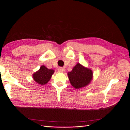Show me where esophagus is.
I'll list each match as a JSON object with an SVG mask.
<instances>
[{"label":"esophagus","mask_w":130,"mask_h":130,"mask_svg":"<svg viewBox=\"0 0 130 130\" xmlns=\"http://www.w3.org/2000/svg\"><path fill=\"white\" fill-rule=\"evenodd\" d=\"M64 68H62V67H60V68H58V71L59 72H60V73H63L64 72Z\"/></svg>","instance_id":"34e87169"}]
</instances>
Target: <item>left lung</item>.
<instances>
[{"instance_id": "1", "label": "left lung", "mask_w": 130, "mask_h": 130, "mask_svg": "<svg viewBox=\"0 0 130 130\" xmlns=\"http://www.w3.org/2000/svg\"><path fill=\"white\" fill-rule=\"evenodd\" d=\"M68 76L73 87L80 89L90 84L93 79V73L90 69L77 63L72 71L68 73Z\"/></svg>"}]
</instances>
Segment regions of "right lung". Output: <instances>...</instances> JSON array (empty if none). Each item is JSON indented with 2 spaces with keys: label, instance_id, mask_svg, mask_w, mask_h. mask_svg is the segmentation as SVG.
<instances>
[{
  "label": "right lung",
  "instance_id": "right-lung-1",
  "mask_svg": "<svg viewBox=\"0 0 130 130\" xmlns=\"http://www.w3.org/2000/svg\"><path fill=\"white\" fill-rule=\"evenodd\" d=\"M54 72V69H48L43 65L40 69L32 74V78L38 84L44 85L50 81Z\"/></svg>",
  "mask_w": 130,
  "mask_h": 130
}]
</instances>
